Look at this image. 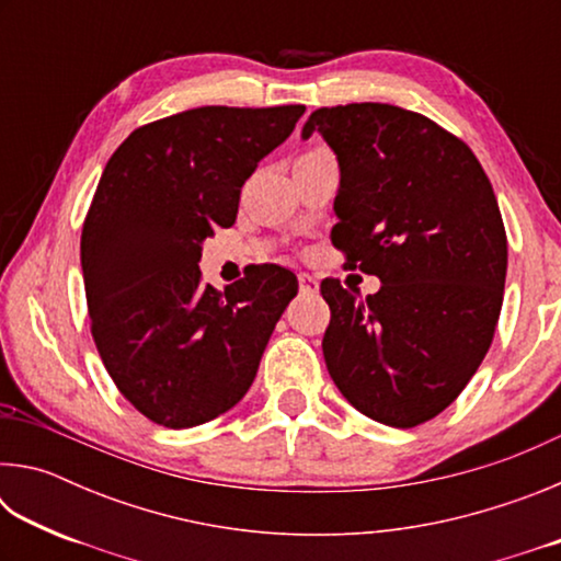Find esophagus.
Here are the masks:
<instances>
[{"instance_id":"obj_1","label":"esophagus","mask_w":561,"mask_h":561,"mask_svg":"<svg viewBox=\"0 0 561 561\" xmlns=\"http://www.w3.org/2000/svg\"><path fill=\"white\" fill-rule=\"evenodd\" d=\"M299 289H301V294H317V291H319L317 277H311V274L301 272V274H299Z\"/></svg>"}]
</instances>
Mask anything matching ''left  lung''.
Segmentation results:
<instances>
[{
    "mask_svg": "<svg viewBox=\"0 0 561 561\" xmlns=\"http://www.w3.org/2000/svg\"><path fill=\"white\" fill-rule=\"evenodd\" d=\"M336 153L331 242L381 289L356 299L321 282L331 309L324 360L346 401L391 428L443 413L495 336L507 274L497 197L472 150L421 113L388 103L319 108Z\"/></svg>",
    "mask_w": 561,
    "mask_h": 561,
    "instance_id": "8db88e82",
    "label": "left lung"
}]
</instances>
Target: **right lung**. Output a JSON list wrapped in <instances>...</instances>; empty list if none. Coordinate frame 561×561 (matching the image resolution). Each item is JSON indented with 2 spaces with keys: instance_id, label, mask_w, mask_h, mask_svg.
I'll list each match as a JSON object with an SVG mask.
<instances>
[{
  "instance_id": "right-lung-1",
  "label": "right lung",
  "mask_w": 561,
  "mask_h": 561,
  "mask_svg": "<svg viewBox=\"0 0 561 561\" xmlns=\"http://www.w3.org/2000/svg\"><path fill=\"white\" fill-rule=\"evenodd\" d=\"M304 106H203L140 126L103 168L81 232L91 334L126 401L193 428L242 401L297 277L254 264L225 291L197 262L234 225L244 180Z\"/></svg>"
}]
</instances>
